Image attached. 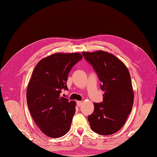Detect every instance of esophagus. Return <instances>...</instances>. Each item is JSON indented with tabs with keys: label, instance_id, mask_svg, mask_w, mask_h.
<instances>
[{
	"label": "esophagus",
	"instance_id": "obj_1",
	"mask_svg": "<svg viewBox=\"0 0 157 157\" xmlns=\"http://www.w3.org/2000/svg\"><path fill=\"white\" fill-rule=\"evenodd\" d=\"M77 105H78V107H79V106H81V104H82V101H77Z\"/></svg>",
	"mask_w": 157,
	"mask_h": 157
}]
</instances>
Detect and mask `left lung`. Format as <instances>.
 I'll return each instance as SVG.
<instances>
[{
  "instance_id": "1",
  "label": "left lung",
  "mask_w": 157,
  "mask_h": 157,
  "mask_svg": "<svg viewBox=\"0 0 157 157\" xmlns=\"http://www.w3.org/2000/svg\"><path fill=\"white\" fill-rule=\"evenodd\" d=\"M93 66L100 81L103 102L94 103V111L88 117L92 130L100 135L116 133L125 123L134 103V91L125 65L109 53L99 50L82 52Z\"/></svg>"
}]
</instances>
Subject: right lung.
Returning a JSON list of instances; mask_svg holds the SVG:
<instances>
[{
  "label": "right lung",
  "instance_id": "add662e5",
  "mask_svg": "<svg viewBox=\"0 0 157 157\" xmlns=\"http://www.w3.org/2000/svg\"><path fill=\"white\" fill-rule=\"evenodd\" d=\"M78 53H54L40 60L32 72L27 90L31 116L45 135L52 138L67 134L76 112V102L60 96L67 90V81L73 66L82 59Z\"/></svg>",
  "mask_w": 157,
  "mask_h": 157
}]
</instances>
